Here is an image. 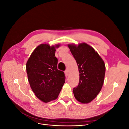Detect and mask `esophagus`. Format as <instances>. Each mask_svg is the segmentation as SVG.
<instances>
[{"instance_id":"obj_1","label":"esophagus","mask_w":129,"mask_h":129,"mask_svg":"<svg viewBox=\"0 0 129 129\" xmlns=\"http://www.w3.org/2000/svg\"><path fill=\"white\" fill-rule=\"evenodd\" d=\"M64 73H65L66 75V76H68V73H69L68 69H66V71H65V72H64Z\"/></svg>"}]
</instances>
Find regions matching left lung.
<instances>
[{
	"mask_svg": "<svg viewBox=\"0 0 129 129\" xmlns=\"http://www.w3.org/2000/svg\"><path fill=\"white\" fill-rule=\"evenodd\" d=\"M76 61L80 73L79 85L73 89L75 99L82 103H88L99 94L104 83L105 66L102 58L86 43L78 46L68 44Z\"/></svg>",
	"mask_w": 129,
	"mask_h": 129,
	"instance_id": "8db88e82",
	"label": "left lung"
}]
</instances>
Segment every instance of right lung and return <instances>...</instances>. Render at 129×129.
Segmentation results:
<instances>
[{"instance_id": "add662e5", "label": "right lung", "mask_w": 129, "mask_h": 129, "mask_svg": "<svg viewBox=\"0 0 129 129\" xmlns=\"http://www.w3.org/2000/svg\"><path fill=\"white\" fill-rule=\"evenodd\" d=\"M41 44L31 54L26 63V72L30 86L35 95L45 103L56 100L65 82L63 72L57 68L56 48Z\"/></svg>"}]
</instances>
